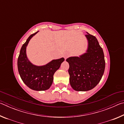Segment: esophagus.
<instances>
[{"label":"esophagus","instance_id":"34e87169","mask_svg":"<svg viewBox=\"0 0 124 124\" xmlns=\"http://www.w3.org/2000/svg\"><path fill=\"white\" fill-rule=\"evenodd\" d=\"M70 54L68 53V52H66V53H64L63 54V57L64 58V59L66 60L67 58L70 56Z\"/></svg>","mask_w":124,"mask_h":124}]
</instances>
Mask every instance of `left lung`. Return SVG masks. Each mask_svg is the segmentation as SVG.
I'll return each mask as SVG.
<instances>
[{
    "label": "left lung",
    "instance_id": "obj_1",
    "mask_svg": "<svg viewBox=\"0 0 124 124\" xmlns=\"http://www.w3.org/2000/svg\"><path fill=\"white\" fill-rule=\"evenodd\" d=\"M87 33L86 52L79 57H70L66 60L70 64V84L78 91H89L95 87L101 79L105 69L102 48L95 36Z\"/></svg>",
    "mask_w": 124,
    "mask_h": 124
}]
</instances>
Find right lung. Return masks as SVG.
<instances>
[{"label":"right lung","instance_id":"1","mask_svg":"<svg viewBox=\"0 0 124 124\" xmlns=\"http://www.w3.org/2000/svg\"><path fill=\"white\" fill-rule=\"evenodd\" d=\"M38 32L28 37L21 49L17 60V67L21 78L27 86L35 91H44L51 86L54 73L59 69L64 58L53 60L41 66L33 64L27 57L26 47L31 39Z\"/></svg>","mask_w":124,"mask_h":124}]
</instances>
